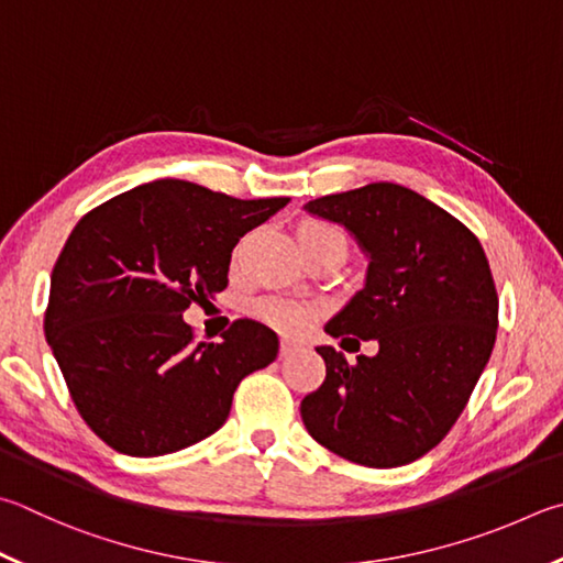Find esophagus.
I'll return each mask as SVG.
<instances>
[{
  "label": "esophagus",
  "instance_id": "34e87169",
  "mask_svg": "<svg viewBox=\"0 0 563 563\" xmlns=\"http://www.w3.org/2000/svg\"><path fill=\"white\" fill-rule=\"evenodd\" d=\"M302 344L295 342V340H280V356H290L295 352H300Z\"/></svg>",
  "mask_w": 563,
  "mask_h": 563
}]
</instances>
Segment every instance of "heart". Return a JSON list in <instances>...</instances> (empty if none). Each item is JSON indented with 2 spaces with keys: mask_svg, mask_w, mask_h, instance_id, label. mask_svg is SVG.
Segmentation results:
<instances>
[{
  "mask_svg": "<svg viewBox=\"0 0 563 563\" xmlns=\"http://www.w3.org/2000/svg\"><path fill=\"white\" fill-rule=\"evenodd\" d=\"M324 241H342L344 243L342 233L332 229L330 223L308 221L298 229V243H324ZM253 310L263 322H268L271 327H275V330H280L285 334L302 332L314 317L312 305L288 300V298H263L253 305Z\"/></svg>",
  "mask_w": 563,
  "mask_h": 563,
  "instance_id": "b5f03b06",
  "label": "heart"
}]
</instances>
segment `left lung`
<instances>
[{"instance_id":"8db88e82","label":"left lung","mask_w":563,"mask_h":563,"mask_svg":"<svg viewBox=\"0 0 563 563\" xmlns=\"http://www.w3.org/2000/svg\"><path fill=\"white\" fill-rule=\"evenodd\" d=\"M369 253L366 285L324 330L376 340L350 364L317 346L324 382L300 404L317 443L366 467L413 463L443 441L493 354L499 298L483 243L453 213L391 181L308 201ZM360 344V341H354Z\"/></svg>"}]
</instances>
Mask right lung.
Wrapping results in <instances>:
<instances>
[{
  "label": "right lung",
  "instance_id": "obj_1",
  "mask_svg": "<svg viewBox=\"0 0 563 563\" xmlns=\"http://www.w3.org/2000/svg\"><path fill=\"white\" fill-rule=\"evenodd\" d=\"M285 203L157 179L70 231L44 332L80 418L112 451L155 457L203 441L227 423L243 376L278 356L271 327L241 317L221 342H197L181 312L227 288L241 236Z\"/></svg>",
  "mask_w": 563,
  "mask_h": 563
}]
</instances>
